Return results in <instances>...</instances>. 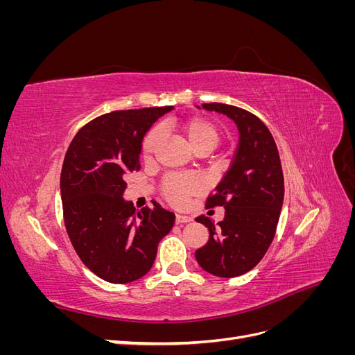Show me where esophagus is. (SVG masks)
Listing matches in <instances>:
<instances>
[{
	"label": "esophagus",
	"instance_id": "34e87169",
	"mask_svg": "<svg viewBox=\"0 0 355 355\" xmlns=\"http://www.w3.org/2000/svg\"><path fill=\"white\" fill-rule=\"evenodd\" d=\"M192 218L191 216H187V214H176V223L180 225V223H187V222H191Z\"/></svg>",
	"mask_w": 355,
	"mask_h": 355
}]
</instances>
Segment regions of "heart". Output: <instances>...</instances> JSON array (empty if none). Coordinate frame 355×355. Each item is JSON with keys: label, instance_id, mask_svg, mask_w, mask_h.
I'll return each mask as SVG.
<instances>
[{"label": "heart", "instance_id": "heart-1", "mask_svg": "<svg viewBox=\"0 0 355 355\" xmlns=\"http://www.w3.org/2000/svg\"><path fill=\"white\" fill-rule=\"evenodd\" d=\"M166 130H175L184 135L191 148L197 154H207L222 141V128L218 123L202 115H189L180 120L167 121L163 124ZM159 145V132L157 128H151L142 139V158L146 163L155 158L157 149ZM201 191V182L192 176H178L171 175L164 178L161 184V192L164 198L176 207H184L189 197L197 196Z\"/></svg>", "mask_w": 355, "mask_h": 355}]
</instances>
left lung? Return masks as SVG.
<instances>
[{
  "mask_svg": "<svg viewBox=\"0 0 355 355\" xmlns=\"http://www.w3.org/2000/svg\"><path fill=\"white\" fill-rule=\"evenodd\" d=\"M202 108L228 115L240 132L231 167L206 207L225 209L223 220H196L209 228V241L196 252L204 271L222 278L239 277L262 261L277 231L284 198L280 155L268 127L254 114L227 103H202Z\"/></svg>",
  "mask_w": 355,
  "mask_h": 355,
  "instance_id": "8db88e82",
  "label": "left lung"
}]
</instances>
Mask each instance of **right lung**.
Here are the masks:
<instances>
[{"mask_svg": "<svg viewBox=\"0 0 355 355\" xmlns=\"http://www.w3.org/2000/svg\"><path fill=\"white\" fill-rule=\"evenodd\" d=\"M173 110L112 111L80 128L60 175L63 222L81 262L102 280L130 283L153 268L157 247L175 225L171 213L154 207L136 211L123 200L127 176L141 170L145 133Z\"/></svg>", "mask_w": 355, "mask_h": 355, "instance_id": "1", "label": "right lung"}]
</instances>
